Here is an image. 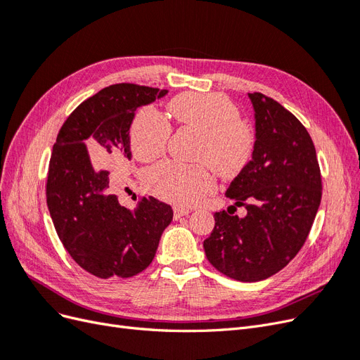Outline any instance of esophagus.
Here are the masks:
<instances>
[{
	"mask_svg": "<svg viewBox=\"0 0 360 360\" xmlns=\"http://www.w3.org/2000/svg\"><path fill=\"white\" fill-rule=\"evenodd\" d=\"M189 213H191V210L184 209V207H174V217H176V219H180L181 216H186Z\"/></svg>",
	"mask_w": 360,
	"mask_h": 360,
	"instance_id": "obj_1",
	"label": "esophagus"
}]
</instances>
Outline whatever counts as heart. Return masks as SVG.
Returning <instances> with one entry per match:
<instances>
[{
    "label": "heart",
    "mask_w": 360,
    "mask_h": 360,
    "mask_svg": "<svg viewBox=\"0 0 360 360\" xmlns=\"http://www.w3.org/2000/svg\"><path fill=\"white\" fill-rule=\"evenodd\" d=\"M177 123L202 134L200 159L209 160L221 177L231 179L248 165L255 148L254 130L240 120L238 108L219 93L180 94L168 103ZM172 127L153 106L135 114L130 126L134 155L150 162L165 153ZM214 172L209 163L160 162L146 174L147 188L159 198L192 205L214 189Z\"/></svg>",
    "instance_id": "b5f03b06"
}]
</instances>
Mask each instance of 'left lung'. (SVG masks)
Here are the masks:
<instances>
[{"label":"left lung","instance_id":"left-lung-1","mask_svg":"<svg viewBox=\"0 0 360 360\" xmlns=\"http://www.w3.org/2000/svg\"><path fill=\"white\" fill-rule=\"evenodd\" d=\"M248 96L255 111L254 155L225 193L246 216L228 213L234 205L216 212L204 250L221 274L257 282L284 269L307 242L321 201V172L299 120L271 97Z\"/></svg>","mask_w":360,"mask_h":360}]
</instances>
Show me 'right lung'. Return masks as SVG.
Wrapping results in <instances>:
<instances>
[{
  "label": "right lung",
  "instance_id": "obj_1",
  "mask_svg": "<svg viewBox=\"0 0 360 360\" xmlns=\"http://www.w3.org/2000/svg\"><path fill=\"white\" fill-rule=\"evenodd\" d=\"M168 91L136 84H115L84 101L61 126L53 144L46 202L63 246L89 274L130 278L153 261L171 205L143 198L135 210L118 202L111 167L130 159L129 129L139 106Z\"/></svg>",
  "mask_w": 360,
  "mask_h": 360
}]
</instances>
